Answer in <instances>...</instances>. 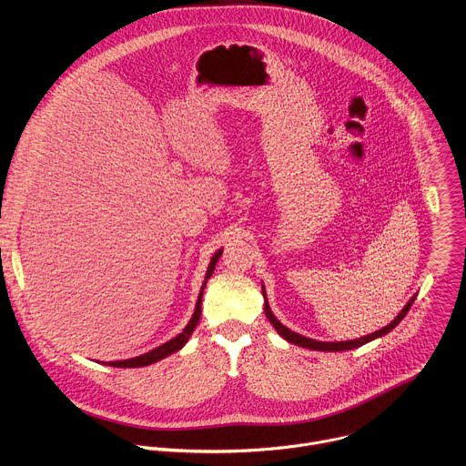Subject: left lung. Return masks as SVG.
I'll use <instances>...</instances> for the list:
<instances>
[{
	"instance_id": "left-lung-1",
	"label": "left lung",
	"mask_w": 466,
	"mask_h": 466,
	"mask_svg": "<svg viewBox=\"0 0 466 466\" xmlns=\"http://www.w3.org/2000/svg\"><path fill=\"white\" fill-rule=\"evenodd\" d=\"M261 289H263V286H261ZM261 293H263V299H265V315H268L269 322L275 326V329L279 331V334H280L288 343H293V345H299V347H304V349H311V350H320V352H343V350H352V349H358V347H361V345H365V343H369V341H374V339H378V338L389 334V331H390L392 328H396L398 322H400V320L408 315L410 308L413 306V302H415V299H417V295H413V297L410 299V302L404 306V309L394 317V320H390V322H389L387 326H383L381 329L372 331V334H369V336H363V338H358V339H352V341L326 343V341H315V339L304 338V336H300V334H295V331H291L289 328H286V326L273 315V311H271V308H269V302H268V295H265V289H263Z\"/></svg>"
}]
</instances>
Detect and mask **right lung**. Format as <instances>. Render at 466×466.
Masks as SVG:
<instances>
[{"instance_id": "1", "label": "right lung", "mask_w": 466, "mask_h": 466, "mask_svg": "<svg viewBox=\"0 0 466 466\" xmlns=\"http://www.w3.org/2000/svg\"><path fill=\"white\" fill-rule=\"evenodd\" d=\"M221 254H223V248H219V250H218V252L212 256V259H210V265H208V271H207V279H205V284H203V288H201V293H198V299H197V304H195V311H193V315H191L189 322L186 324V328L180 331V334H178L177 338H173V339L166 341L164 345H160V347H157V349H153V350H149V352H146V354H142V356H138V358H130V360H123V361H108V365H110V367H121V369L146 367V365L157 363V361H160V360L167 358L169 354H173V352L180 350V349H182V347L187 343L189 336L193 334V329H195V326H197L198 319H201L203 291H205L207 280L212 277V273H214V269H216V263H218V259H219V256H221Z\"/></svg>"}]
</instances>
